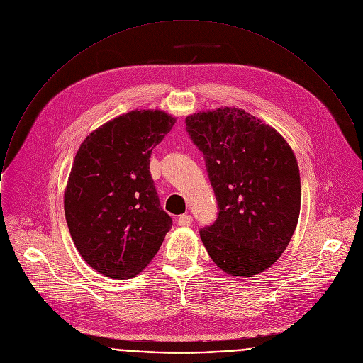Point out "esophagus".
I'll list each match as a JSON object with an SVG mask.
<instances>
[{
	"mask_svg": "<svg viewBox=\"0 0 363 363\" xmlns=\"http://www.w3.org/2000/svg\"><path fill=\"white\" fill-rule=\"evenodd\" d=\"M177 224H179L180 227H190V225L193 224V217H191L190 214H183V216L179 217Z\"/></svg>",
	"mask_w": 363,
	"mask_h": 363,
	"instance_id": "34e87169",
	"label": "esophagus"
}]
</instances>
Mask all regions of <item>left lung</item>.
Returning a JSON list of instances; mask_svg holds the SVG:
<instances>
[{"label":"left lung","instance_id":"1","mask_svg":"<svg viewBox=\"0 0 363 363\" xmlns=\"http://www.w3.org/2000/svg\"><path fill=\"white\" fill-rule=\"evenodd\" d=\"M187 132L206 157L218 203L217 221L200 231L213 262L253 277L286 250L301 206L293 149L270 125L235 107L199 111Z\"/></svg>","mask_w":363,"mask_h":363}]
</instances>
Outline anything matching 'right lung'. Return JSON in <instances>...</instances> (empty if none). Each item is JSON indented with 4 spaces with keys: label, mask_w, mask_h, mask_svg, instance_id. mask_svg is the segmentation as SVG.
I'll list each match as a JSON object with an SVG mask.
<instances>
[{
    "label": "right lung",
    "mask_w": 363,
    "mask_h": 363,
    "mask_svg": "<svg viewBox=\"0 0 363 363\" xmlns=\"http://www.w3.org/2000/svg\"><path fill=\"white\" fill-rule=\"evenodd\" d=\"M174 123L162 110H133L94 129L76 153L65 216L79 253L100 274L117 280L136 276L172 228L149 157Z\"/></svg>",
    "instance_id": "obj_1"
}]
</instances>
